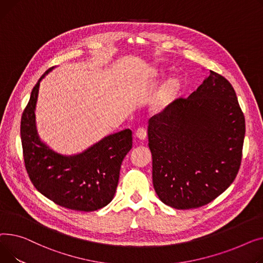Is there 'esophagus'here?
<instances>
[{
    "mask_svg": "<svg viewBox=\"0 0 263 263\" xmlns=\"http://www.w3.org/2000/svg\"><path fill=\"white\" fill-rule=\"evenodd\" d=\"M136 137L138 139H140V140H144V139L146 138V129L143 127H139L136 130Z\"/></svg>",
    "mask_w": 263,
    "mask_h": 263,
    "instance_id": "esophagus-1",
    "label": "esophagus"
}]
</instances>
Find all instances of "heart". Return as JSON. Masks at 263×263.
Listing matches in <instances>:
<instances>
[{"instance_id":"heart-1","label":"heart","mask_w":263,"mask_h":263,"mask_svg":"<svg viewBox=\"0 0 263 263\" xmlns=\"http://www.w3.org/2000/svg\"><path fill=\"white\" fill-rule=\"evenodd\" d=\"M163 74L160 71H156L155 73L153 74L154 79H160L162 77ZM180 89V84L177 80L172 79L168 80L162 87L161 89L158 91L157 96L154 99L153 102V108L155 110H160L163 109L164 107H166L168 104H171L173 102V100L176 98V96L178 95Z\"/></svg>"}]
</instances>
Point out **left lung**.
<instances>
[{"label": "left lung", "instance_id": "left-lung-1", "mask_svg": "<svg viewBox=\"0 0 263 263\" xmlns=\"http://www.w3.org/2000/svg\"><path fill=\"white\" fill-rule=\"evenodd\" d=\"M153 184L175 209L207 205L235 180L242 159L245 119L235 89L222 75L209 76L148 121Z\"/></svg>", "mask_w": 263, "mask_h": 263}]
</instances>
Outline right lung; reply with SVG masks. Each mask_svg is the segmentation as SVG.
<instances>
[{
	"mask_svg": "<svg viewBox=\"0 0 263 263\" xmlns=\"http://www.w3.org/2000/svg\"><path fill=\"white\" fill-rule=\"evenodd\" d=\"M35 85L21 118V142L25 168L35 188L61 207L95 211L109 204L118 187L121 163L133 146L130 129L106 136L76 155L51 149L36 128L35 108L39 85Z\"/></svg>",
	"mask_w": 263,
	"mask_h": 263,
	"instance_id": "right-lung-1",
	"label": "right lung"
}]
</instances>
